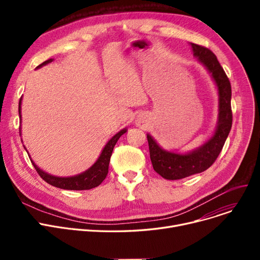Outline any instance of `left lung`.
Wrapping results in <instances>:
<instances>
[{
    "label": "left lung",
    "mask_w": 260,
    "mask_h": 260,
    "mask_svg": "<svg viewBox=\"0 0 260 260\" xmlns=\"http://www.w3.org/2000/svg\"><path fill=\"white\" fill-rule=\"evenodd\" d=\"M193 51L199 61L212 74L219 90V122L215 135L206 144L187 155L169 153L147 135L149 156L154 170L165 179L178 180L208 170L219 156L233 122L231 107L232 88L230 80L216 56L209 48L192 43Z\"/></svg>",
    "instance_id": "8db88e82"
}]
</instances>
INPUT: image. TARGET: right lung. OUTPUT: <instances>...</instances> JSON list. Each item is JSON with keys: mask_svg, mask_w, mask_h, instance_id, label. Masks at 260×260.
I'll return each mask as SVG.
<instances>
[{"mask_svg": "<svg viewBox=\"0 0 260 260\" xmlns=\"http://www.w3.org/2000/svg\"><path fill=\"white\" fill-rule=\"evenodd\" d=\"M52 59H49L42 64H40L38 67L42 66L44 64H47L51 62ZM19 116L21 118V99L19 102ZM126 133V129H122L118 134H116L114 137L107 142L105 147L103 148V151L97 160V162L86 172L83 174H80L75 177H68V178H59V177H54L51 175H48L44 173L43 171H41L35 163L32 162V166L36 169L37 173L40 175L41 178H42L44 181H46L48 184L53 185L59 188L63 189H73V190H84V189H90L95 186H98L102 183V181L106 178L107 173H108V166H109V161H111V156L113 153V149L119 140L121 136Z\"/></svg>", "mask_w": 260, "mask_h": 260, "instance_id": "right-lung-1", "label": "right lung"}]
</instances>
